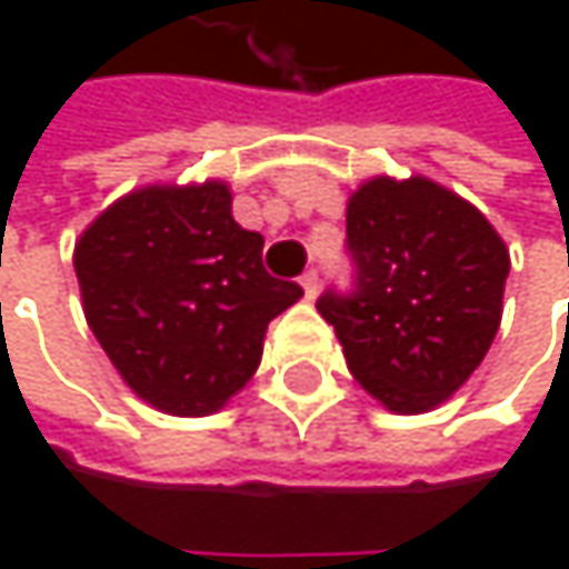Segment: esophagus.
<instances>
[{
    "label": "esophagus",
    "instance_id": "34e87169",
    "mask_svg": "<svg viewBox=\"0 0 569 569\" xmlns=\"http://www.w3.org/2000/svg\"><path fill=\"white\" fill-rule=\"evenodd\" d=\"M299 286H302L306 299H316V292H319V273H316V270H306V273L299 277Z\"/></svg>",
    "mask_w": 569,
    "mask_h": 569
}]
</instances>
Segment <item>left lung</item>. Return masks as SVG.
<instances>
[{"label": "left lung", "instance_id": "left-lung-1", "mask_svg": "<svg viewBox=\"0 0 569 569\" xmlns=\"http://www.w3.org/2000/svg\"><path fill=\"white\" fill-rule=\"evenodd\" d=\"M352 289L316 299L349 372L398 415L451 398L488 356L511 257L488 217L428 177H376L346 207Z\"/></svg>", "mask_w": 569, "mask_h": 569}]
</instances>
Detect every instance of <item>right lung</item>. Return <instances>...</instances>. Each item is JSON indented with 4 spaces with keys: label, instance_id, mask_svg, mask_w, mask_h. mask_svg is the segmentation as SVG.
<instances>
[{
    "label": "right lung",
    "instance_id": "add662e5",
    "mask_svg": "<svg viewBox=\"0 0 569 569\" xmlns=\"http://www.w3.org/2000/svg\"><path fill=\"white\" fill-rule=\"evenodd\" d=\"M220 180L141 187L74 247L84 319L121 379L168 415H210L257 372L270 319L302 289L263 267V237Z\"/></svg>",
    "mask_w": 569,
    "mask_h": 569
}]
</instances>
